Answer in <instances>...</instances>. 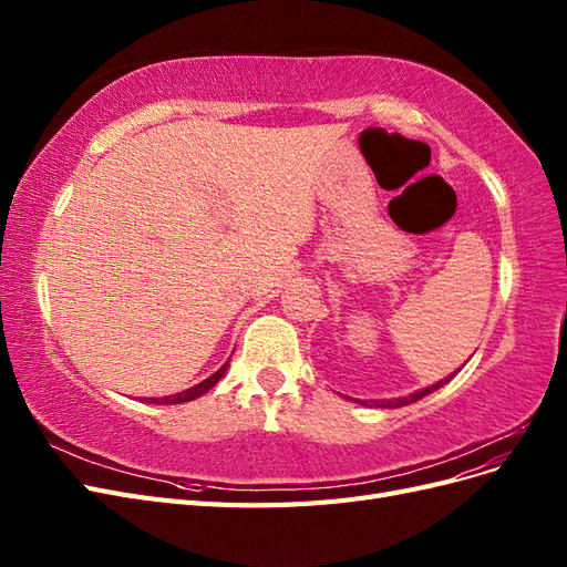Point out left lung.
Listing matches in <instances>:
<instances>
[{
    "instance_id": "left-lung-1",
    "label": "left lung",
    "mask_w": 567,
    "mask_h": 567,
    "mask_svg": "<svg viewBox=\"0 0 567 567\" xmlns=\"http://www.w3.org/2000/svg\"><path fill=\"white\" fill-rule=\"evenodd\" d=\"M454 375V373H452ZM452 375H447V379L444 381H437L435 385H431V388H423V390H419V392H414V394H409V398H398V400H373V404L375 406H385V409H398V406H406V404H411V402H416V400H423L425 394H431V392H435L437 388H442L444 383H450L452 381ZM359 404H367L364 400H357Z\"/></svg>"
}]
</instances>
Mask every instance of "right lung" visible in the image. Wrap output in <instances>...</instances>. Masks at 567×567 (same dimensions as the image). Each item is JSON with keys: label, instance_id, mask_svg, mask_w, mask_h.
I'll use <instances>...</instances> for the list:
<instances>
[{"label": "right lung", "instance_id": "obj_1", "mask_svg": "<svg viewBox=\"0 0 567 567\" xmlns=\"http://www.w3.org/2000/svg\"><path fill=\"white\" fill-rule=\"evenodd\" d=\"M227 367H229V362H225V364H221L213 375H208V379L200 381V383H198V385H194V388L184 390V392L169 394V398H146V402H148V404H182V402H192V400L200 398V394L208 392L213 385H217L221 375L227 373Z\"/></svg>", "mask_w": 567, "mask_h": 567}]
</instances>
